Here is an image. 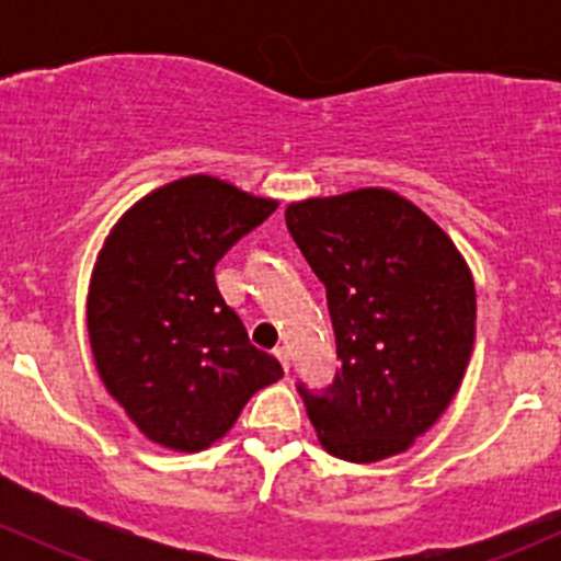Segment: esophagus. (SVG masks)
Here are the masks:
<instances>
[{
    "mask_svg": "<svg viewBox=\"0 0 561 561\" xmlns=\"http://www.w3.org/2000/svg\"><path fill=\"white\" fill-rule=\"evenodd\" d=\"M274 355H276V360L282 364V369L290 371V353H287V347H274Z\"/></svg>",
    "mask_w": 561,
    "mask_h": 561,
    "instance_id": "obj_1",
    "label": "esophagus"
}]
</instances>
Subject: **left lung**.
<instances>
[{
	"mask_svg": "<svg viewBox=\"0 0 561 561\" xmlns=\"http://www.w3.org/2000/svg\"><path fill=\"white\" fill-rule=\"evenodd\" d=\"M287 230L328 290L342 371L304 390L331 456L382 461L415 445L458 393L474 344V279L448 233L386 186L293 201Z\"/></svg>",
	"mask_w": 561,
	"mask_h": 561,
	"instance_id": "1",
	"label": "left lung"
}]
</instances>
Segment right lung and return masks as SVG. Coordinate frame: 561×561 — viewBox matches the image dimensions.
I'll return each instance as SVG.
<instances>
[{
	"instance_id": "add662e5",
	"label": "right lung",
	"mask_w": 561,
	"mask_h": 561,
	"mask_svg": "<svg viewBox=\"0 0 561 561\" xmlns=\"http://www.w3.org/2000/svg\"><path fill=\"white\" fill-rule=\"evenodd\" d=\"M276 206L195 173L151 190L105 236L89 279V344L107 393L162 448L206 450L282 377L214 279L219 257Z\"/></svg>"
}]
</instances>
